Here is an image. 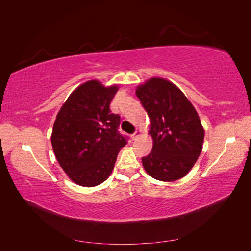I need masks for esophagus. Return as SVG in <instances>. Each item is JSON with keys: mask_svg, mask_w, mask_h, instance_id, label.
<instances>
[{"mask_svg": "<svg viewBox=\"0 0 251 251\" xmlns=\"http://www.w3.org/2000/svg\"><path fill=\"white\" fill-rule=\"evenodd\" d=\"M139 135H141V131H140V130H137V131H136L134 134H132V135H131V136H132V139H133V140H135L136 138L138 137Z\"/></svg>", "mask_w": 251, "mask_h": 251, "instance_id": "obj_1", "label": "esophagus"}]
</instances>
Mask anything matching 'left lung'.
I'll return each instance as SVG.
<instances>
[{
	"instance_id": "obj_1",
	"label": "left lung",
	"mask_w": 251,
	"mask_h": 251,
	"mask_svg": "<svg viewBox=\"0 0 251 251\" xmlns=\"http://www.w3.org/2000/svg\"><path fill=\"white\" fill-rule=\"evenodd\" d=\"M150 117L153 149L142 157L144 170L154 179L176 181L192 170L200 156L204 130L198 113L173 82L151 78L136 90Z\"/></svg>"
}]
</instances>
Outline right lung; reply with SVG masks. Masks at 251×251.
Here are the masks:
<instances>
[{
	"label": "right lung",
	"instance_id": "right-lung-1",
	"mask_svg": "<svg viewBox=\"0 0 251 251\" xmlns=\"http://www.w3.org/2000/svg\"><path fill=\"white\" fill-rule=\"evenodd\" d=\"M118 87L90 80L75 89L59 110L51 143L59 165L75 183L92 187L108 179L127 137L110 103Z\"/></svg>",
	"mask_w": 251,
	"mask_h": 251
}]
</instances>
